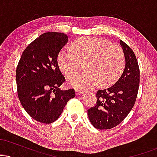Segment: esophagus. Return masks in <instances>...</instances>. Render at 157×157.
Returning a JSON list of instances; mask_svg holds the SVG:
<instances>
[{
  "instance_id": "1",
  "label": "esophagus",
  "mask_w": 157,
  "mask_h": 157,
  "mask_svg": "<svg viewBox=\"0 0 157 157\" xmlns=\"http://www.w3.org/2000/svg\"><path fill=\"white\" fill-rule=\"evenodd\" d=\"M75 92H76L77 95H80V94H83V91H80V90H76V91H75Z\"/></svg>"
}]
</instances>
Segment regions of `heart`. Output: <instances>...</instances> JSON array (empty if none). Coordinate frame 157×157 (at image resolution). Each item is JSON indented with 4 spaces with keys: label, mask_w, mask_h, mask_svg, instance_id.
<instances>
[{
    "label": "heart",
    "mask_w": 157,
    "mask_h": 157,
    "mask_svg": "<svg viewBox=\"0 0 157 157\" xmlns=\"http://www.w3.org/2000/svg\"><path fill=\"white\" fill-rule=\"evenodd\" d=\"M72 48L65 47L57 57L61 71L68 75L78 72L86 63L84 72L68 77V83L76 89L93 88L113 83L125 67V56L120 46L106 40L83 37L74 43Z\"/></svg>",
    "instance_id": "b5f03b06"
}]
</instances>
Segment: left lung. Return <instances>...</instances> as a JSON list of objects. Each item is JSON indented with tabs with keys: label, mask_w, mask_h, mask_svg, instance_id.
<instances>
[{
	"label": "left lung",
	"mask_w": 157,
	"mask_h": 157,
	"mask_svg": "<svg viewBox=\"0 0 157 157\" xmlns=\"http://www.w3.org/2000/svg\"><path fill=\"white\" fill-rule=\"evenodd\" d=\"M125 67L115 84L97 92L96 105L88 110L89 120L97 129H111L128 116L136 101L140 85V68L134 52L120 40Z\"/></svg>",
	"instance_id": "obj_1"
}]
</instances>
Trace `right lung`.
<instances>
[{
    "instance_id": "right-lung-1",
    "label": "right lung",
    "mask_w": 157,
    "mask_h": 157,
    "mask_svg": "<svg viewBox=\"0 0 157 157\" xmlns=\"http://www.w3.org/2000/svg\"><path fill=\"white\" fill-rule=\"evenodd\" d=\"M67 42L66 34L46 32L25 48L17 64L20 101L31 117L42 123L57 120L67 102L75 97L72 89H59L66 79L59 69L57 56Z\"/></svg>"
}]
</instances>
